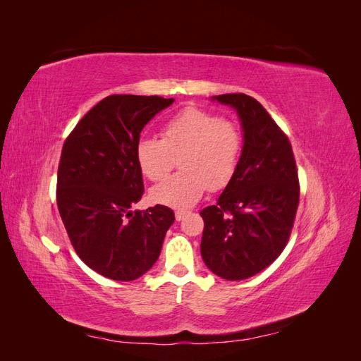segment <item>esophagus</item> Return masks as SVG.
I'll list each match as a JSON object with an SVG mask.
<instances>
[{
	"instance_id": "1",
	"label": "esophagus",
	"mask_w": 361,
	"mask_h": 361,
	"mask_svg": "<svg viewBox=\"0 0 361 361\" xmlns=\"http://www.w3.org/2000/svg\"><path fill=\"white\" fill-rule=\"evenodd\" d=\"M187 215V212L185 211H178L176 214H174V216H176V221H180V220H183V216Z\"/></svg>"
}]
</instances>
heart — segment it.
Masks as SVG:
<instances>
[{"label":"heart","mask_w":361,"mask_h":361,"mask_svg":"<svg viewBox=\"0 0 361 361\" xmlns=\"http://www.w3.org/2000/svg\"><path fill=\"white\" fill-rule=\"evenodd\" d=\"M243 152V135L231 120L187 106L162 128V140L143 137L135 146L141 173L150 180L167 176L179 157L180 171L155 185L150 199L173 209H188L206 190L227 187L235 176Z\"/></svg>","instance_id":"b5f03b06"}]
</instances>
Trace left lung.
I'll use <instances>...</instances> for the list:
<instances>
[{"label":"left lung","mask_w":361,"mask_h":361,"mask_svg":"<svg viewBox=\"0 0 361 361\" xmlns=\"http://www.w3.org/2000/svg\"><path fill=\"white\" fill-rule=\"evenodd\" d=\"M232 106L243 129L233 179L200 212L204 265L226 280H244L269 267L286 247L300 202L297 164L288 137L255 97L212 96Z\"/></svg>","instance_id":"left-lung-1"}]
</instances>
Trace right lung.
<instances>
[{
  "mask_svg": "<svg viewBox=\"0 0 361 361\" xmlns=\"http://www.w3.org/2000/svg\"><path fill=\"white\" fill-rule=\"evenodd\" d=\"M173 97L111 94L96 104L64 141L57 206L76 255L106 279L141 277L159 257L174 223L167 206L133 211L145 192L135 159L143 128Z\"/></svg>",
  "mask_w": 361,
  "mask_h": 361,
  "instance_id": "right-lung-1",
  "label": "right lung"
}]
</instances>
